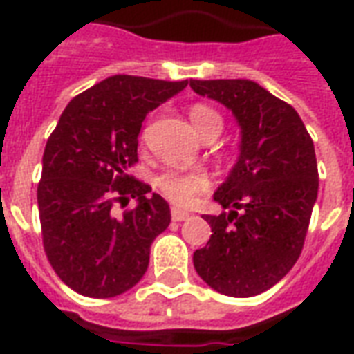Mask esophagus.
I'll list each match as a JSON object with an SVG mask.
<instances>
[{
    "label": "esophagus",
    "mask_w": 354,
    "mask_h": 354,
    "mask_svg": "<svg viewBox=\"0 0 354 354\" xmlns=\"http://www.w3.org/2000/svg\"><path fill=\"white\" fill-rule=\"evenodd\" d=\"M170 216H172L174 222H184V220H187L192 214L185 212V210H180V208H172V210H170Z\"/></svg>",
    "instance_id": "esophagus-1"
}]
</instances>
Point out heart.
<instances>
[{"instance_id": "b5f03b06", "label": "heart", "mask_w": 354, "mask_h": 354, "mask_svg": "<svg viewBox=\"0 0 354 354\" xmlns=\"http://www.w3.org/2000/svg\"><path fill=\"white\" fill-rule=\"evenodd\" d=\"M189 119H192L195 131L199 132L201 136L207 132L208 127L222 124L220 115L207 104H193L189 108ZM155 185L165 195V199H169L170 203H174L178 207H187V205H192L199 193L207 192L210 187V176H208L207 170L203 169H169L157 176Z\"/></svg>"}]
</instances>
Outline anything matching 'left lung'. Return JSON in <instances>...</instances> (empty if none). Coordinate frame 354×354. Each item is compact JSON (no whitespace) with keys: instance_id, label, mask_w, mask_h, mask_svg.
Returning <instances> with one entry per match:
<instances>
[{"instance_id":"obj_1","label":"left lung","mask_w":354,"mask_h":354,"mask_svg":"<svg viewBox=\"0 0 354 354\" xmlns=\"http://www.w3.org/2000/svg\"><path fill=\"white\" fill-rule=\"evenodd\" d=\"M189 87L230 108L241 127L239 161L214 193L230 212L205 216L212 235L193 266L223 296H258L301 254L319 193L315 146L296 109L254 81L192 80Z\"/></svg>"}]
</instances>
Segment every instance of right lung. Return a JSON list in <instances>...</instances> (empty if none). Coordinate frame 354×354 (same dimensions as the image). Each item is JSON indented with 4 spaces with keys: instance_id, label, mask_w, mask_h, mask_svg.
I'll return each instance as SVG.
<instances>
[{
    "instance_id": "1",
    "label": "right lung",
    "mask_w": 354,
    "mask_h": 354,
    "mask_svg": "<svg viewBox=\"0 0 354 354\" xmlns=\"http://www.w3.org/2000/svg\"><path fill=\"white\" fill-rule=\"evenodd\" d=\"M185 85L111 75L77 94L47 140L37 185L43 248L81 296L131 290L146 273L151 243L169 227V203L127 170L138 162L142 121ZM131 198L137 207L119 213Z\"/></svg>"
}]
</instances>
